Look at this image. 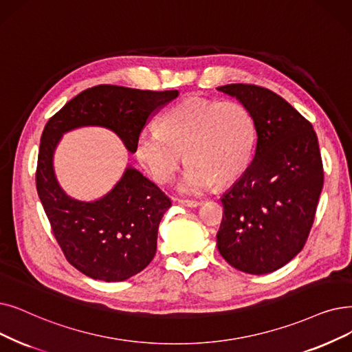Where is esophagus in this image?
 Segmentation results:
<instances>
[{
	"mask_svg": "<svg viewBox=\"0 0 352 352\" xmlns=\"http://www.w3.org/2000/svg\"><path fill=\"white\" fill-rule=\"evenodd\" d=\"M179 204L190 207V208H195L198 206H201V201H197V200H179Z\"/></svg>",
	"mask_w": 352,
	"mask_h": 352,
	"instance_id": "1",
	"label": "esophagus"
}]
</instances>
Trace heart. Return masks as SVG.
Here are the masks:
<instances>
[{
  "instance_id": "b5f03b06",
  "label": "heart",
  "mask_w": 352,
  "mask_h": 352,
  "mask_svg": "<svg viewBox=\"0 0 352 352\" xmlns=\"http://www.w3.org/2000/svg\"><path fill=\"white\" fill-rule=\"evenodd\" d=\"M256 125L246 106L234 100L187 98L166 109L158 129L142 131L135 155L160 184L190 162L178 190L200 194L214 182L227 186L244 174L253 157Z\"/></svg>"
}]
</instances>
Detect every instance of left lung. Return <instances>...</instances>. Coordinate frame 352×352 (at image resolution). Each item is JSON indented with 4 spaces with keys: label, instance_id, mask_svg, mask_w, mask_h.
<instances>
[{
    "label": "left lung",
    "instance_id": "obj_1",
    "mask_svg": "<svg viewBox=\"0 0 352 352\" xmlns=\"http://www.w3.org/2000/svg\"><path fill=\"white\" fill-rule=\"evenodd\" d=\"M217 90L246 106L256 125L253 161L221 197L217 248L233 267L266 274L292 261L311 232L324 187L318 138L269 89L234 83Z\"/></svg>",
    "mask_w": 352,
    "mask_h": 352
}]
</instances>
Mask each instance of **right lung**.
<instances>
[{
	"instance_id": "right-lung-1",
	"label": "right lung",
	"mask_w": 352,
	"mask_h": 352,
	"mask_svg": "<svg viewBox=\"0 0 352 352\" xmlns=\"http://www.w3.org/2000/svg\"><path fill=\"white\" fill-rule=\"evenodd\" d=\"M177 96L178 90L100 85L73 98L44 126L37 194L69 263L91 279L122 282L144 270L155 256L160 221L171 200L131 164L103 197L73 198L56 178L57 145L70 131L99 126L116 133L133 154L146 120Z\"/></svg>"
}]
</instances>
